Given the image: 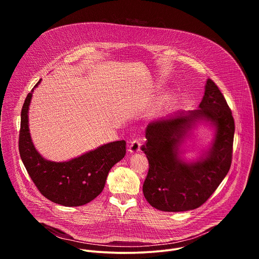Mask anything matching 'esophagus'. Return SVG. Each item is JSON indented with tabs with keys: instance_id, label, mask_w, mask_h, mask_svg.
<instances>
[{
	"instance_id": "1",
	"label": "esophagus",
	"mask_w": 259,
	"mask_h": 259,
	"mask_svg": "<svg viewBox=\"0 0 259 259\" xmlns=\"http://www.w3.org/2000/svg\"><path fill=\"white\" fill-rule=\"evenodd\" d=\"M140 146H141V141L140 139H133L129 145V152L131 154L137 153L140 151Z\"/></svg>"
}]
</instances>
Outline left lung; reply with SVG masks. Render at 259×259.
Returning <instances> with one entry per match:
<instances>
[{"label":"left lung","instance_id":"obj_1","mask_svg":"<svg viewBox=\"0 0 259 259\" xmlns=\"http://www.w3.org/2000/svg\"><path fill=\"white\" fill-rule=\"evenodd\" d=\"M199 120H208L215 126V138L205 156L187 163L179 159L178 145ZM234 134L232 110L216 84L208 79L199 108L146 127V142L141 146L150 165L142 187L145 200L165 212L199 208L216 191L231 168Z\"/></svg>","mask_w":259,"mask_h":259}]
</instances>
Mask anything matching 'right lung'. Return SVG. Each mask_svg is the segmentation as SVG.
Instances as JSON below:
<instances>
[{
	"label": "right lung",
	"instance_id": "obj_1",
	"mask_svg": "<svg viewBox=\"0 0 259 259\" xmlns=\"http://www.w3.org/2000/svg\"><path fill=\"white\" fill-rule=\"evenodd\" d=\"M27 94L22 109L19 131V154L36 189L53 203L76 207L94 200L103 190L112 167L126 155V141L103 144L96 150L67 162H51L36 150L28 130V106L33 89Z\"/></svg>",
	"mask_w": 259,
	"mask_h": 259
}]
</instances>
